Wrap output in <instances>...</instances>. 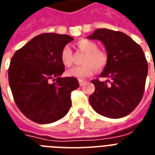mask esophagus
<instances>
[{"label":"esophagus","instance_id":"34e87169","mask_svg":"<svg viewBox=\"0 0 155 155\" xmlns=\"http://www.w3.org/2000/svg\"><path fill=\"white\" fill-rule=\"evenodd\" d=\"M85 83V81H84V80H79V85H80V86H82Z\"/></svg>","mask_w":155,"mask_h":155}]
</instances>
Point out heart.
<instances>
[{"label":"heart","mask_w":155,"mask_h":155,"mask_svg":"<svg viewBox=\"0 0 155 155\" xmlns=\"http://www.w3.org/2000/svg\"><path fill=\"white\" fill-rule=\"evenodd\" d=\"M76 46L85 53L82 63L83 65L74 66L68 70V76L78 79L86 78L91 76L95 70H103L108 63V55L106 52L97 49V45L92 41L81 39L76 43ZM61 61L65 66H70L73 63V53L69 45H65L61 52Z\"/></svg>","instance_id":"heart-1"}]
</instances>
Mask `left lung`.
I'll return each instance as SVG.
<instances>
[{
    "instance_id": "1",
    "label": "left lung",
    "mask_w": 155,
    "mask_h": 155,
    "mask_svg": "<svg viewBox=\"0 0 155 155\" xmlns=\"http://www.w3.org/2000/svg\"><path fill=\"white\" fill-rule=\"evenodd\" d=\"M87 38L101 41L108 55V63L100 77L109 79L91 81L95 90L89 97L90 105L105 117H125L137 107L144 94L148 65L143 50L118 31L98 28Z\"/></svg>"
}]
</instances>
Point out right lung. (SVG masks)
<instances>
[{"mask_svg":"<svg viewBox=\"0 0 155 155\" xmlns=\"http://www.w3.org/2000/svg\"><path fill=\"white\" fill-rule=\"evenodd\" d=\"M73 40L66 34L42 33L16 51L11 59V91L17 107L31 121L52 123L70 110L71 92L79 83L73 77L61 78L65 71L61 52Z\"/></svg>","mask_w":155,"mask_h":155,"instance_id":"add662e5","label":"right lung"}]
</instances>
